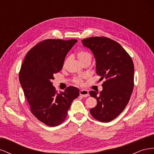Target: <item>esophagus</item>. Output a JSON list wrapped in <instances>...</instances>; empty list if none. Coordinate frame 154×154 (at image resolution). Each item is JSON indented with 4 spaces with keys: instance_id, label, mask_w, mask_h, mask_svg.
I'll return each mask as SVG.
<instances>
[{
    "instance_id": "1",
    "label": "esophagus",
    "mask_w": 154,
    "mask_h": 154,
    "mask_svg": "<svg viewBox=\"0 0 154 154\" xmlns=\"http://www.w3.org/2000/svg\"><path fill=\"white\" fill-rule=\"evenodd\" d=\"M80 94L82 97H87L89 96V94H88V91L87 90H80Z\"/></svg>"
}]
</instances>
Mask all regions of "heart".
I'll list each match as a JSON object with an SVG mask.
<instances>
[{
	"label": "heart",
	"mask_w": 154,
	"mask_h": 154,
	"mask_svg": "<svg viewBox=\"0 0 154 154\" xmlns=\"http://www.w3.org/2000/svg\"><path fill=\"white\" fill-rule=\"evenodd\" d=\"M77 57H78V60L80 61V62H82L83 61H85V60H90L91 61V59H92L91 53L85 50L78 51L77 52ZM64 65H65V63H64ZM74 82L77 85H82L83 83L82 78L80 77H78V78H74Z\"/></svg>",
	"instance_id": "1"
}]
</instances>
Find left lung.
<instances>
[{"mask_svg":"<svg viewBox=\"0 0 154 154\" xmlns=\"http://www.w3.org/2000/svg\"><path fill=\"white\" fill-rule=\"evenodd\" d=\"M96 59V73L104 78L103 90L91 91L89 94L97 100L91 109L92 116L101 122H109L122 112L134 89V66L132 58L117 42L104 36H92L82 40Z\"/></svg>","mask_w":154,"mask_h":154,"instance_id":"8db88e82","label":"left lung"}]
</instances>
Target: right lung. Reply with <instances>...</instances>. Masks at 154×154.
Segmentation results:
<instances>
[{"instance_id":"add662e5","label":"right lung","mask_w":154,"mask_h":154,"mask_svg":"<svg viewBox=\"0 0 154 154\" xmlns=\"http://www.w3.org/2000/svg\"><path fill=\"white\" fill-rule=\"evenodd\" d=\"M76 42V39L44 40L27 52L21 66L19 80L31 113L49 127L66 120L72 101L80 94L78 88L72 86L59 93L51 82Z\"/></svg>"}]
</instances>
